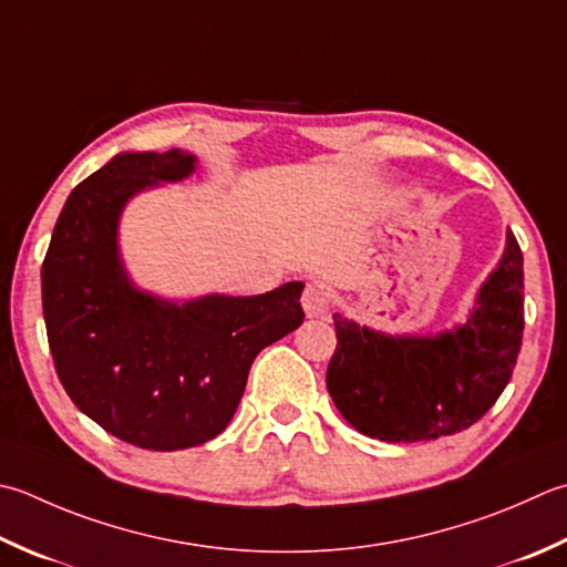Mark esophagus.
I'll use <instances>...</instances> for the list:
<instances>
[{
  "mask_svg": "<svg viewBox=\"0 0 567 567\" xmlns=\"http://www.w3.org/2000/svg\"><path fill=\"white\" fill-rule=\"evenodd\" d=\"M307 317H324L329 312V292L321 285H309L302 295Z\"/></svg>",
  "mask_w": 567,
  "mask_h": 567,
  "instance_id": "1",
  "label": "esophagus"
}]
</instances>
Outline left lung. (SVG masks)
Listing matches in <instances>:
<instances>
[{"mask_svg": "<svg viewBox=\"0 0 567 567\" xmlns=\"http://www.w3.org/2000/svg\"><path fill=\"white\" fill-rule=\"evenodd\" d=\"M327 388L365 437L437 440L474 425L502 395L524 337V255L506 230L502 260L467 321L437 334H385L334 315Z\"/></svg>", "mask_w": 567, "mask_h": 567, "instance_id": "1", "label": "left lung"}]
</instances>
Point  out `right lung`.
<instances>
[{"mask_svg": "<svg viewBox=\"0 0 567 567\" xmlns=\"http://www.w3.org/2000/svg\"><path fill=\"white\" fill-rule=\"evenodd\" d=\"M194 172L196 157L182 150L117 154L73 188L41 268L43 319L65 393L110 435L154 452L220 435L255 357L305 321V282L194 299L132 282L120 252L122 210Z\"/></svg>", "mask_w": 567, "mask_h": 567, "instance_id": "add662e5", "label": "right lung"}]
</instances>
